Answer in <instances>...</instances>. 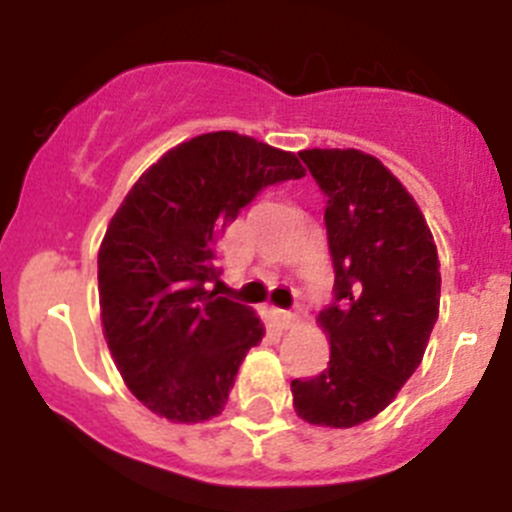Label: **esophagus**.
Masks as SVG:
<instances>
[{
	"mask_svg": "<svg viewBox=\"0 0 512 512\" xmlns=\"http://www.w3.org/2000/svg\"><path fill=\"white\" fill-rule=\"evenodd\" d=\"M271 315H274V320H277L282 328H292V325L297 323V315L295 312H287V310H271Z\"/></svg>",
	"mask_w": 512,
	"mask_h": 512,
	"instance_id": "esophagus-1",
	"label": "esophagus"
}]
</instances>
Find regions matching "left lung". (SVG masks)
Listing matches in <instances>:
<instances>
[{"instance_id": "obj_1", "label": "left lung", "mask_w": 512, "mask_h": 512, "mask_svg": "<svg viewBox=\"0 0 512 512\" xmlns=\"http://www.w3.org/2000/svg\"><path fill=\"white\" fill-rule=\"evenodd\" d=\"M300 158L328 197L336 302L318 315L328 369L295 379L292 405L310 425L354 428L382 413L423 361L441 261L418 202L379 158L356 148H307Z\"/></svg>"}]
</instances>
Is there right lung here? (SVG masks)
I'll list each match as a JSON object with an SVG mask.
<instances>
[{
    "instance_id": "obj_1",
    "label": "right lung",
    "mask_w": 512,
    "mask_h": 512,
    "mask_svg": "<svg viewBox=\"0 0 512 512\" xmlns=\"http://www.w3.org/2000/svg\"><path fill=\"white\" fill-rule=\"evenodd\" d=\"M300 176L292 151L217 130L166 151L112 215L97 253L104 341L158 418L189 425L225 410L264 323L210 289L215 243L261 189Z\"/></svg>"
}]
</instances>
